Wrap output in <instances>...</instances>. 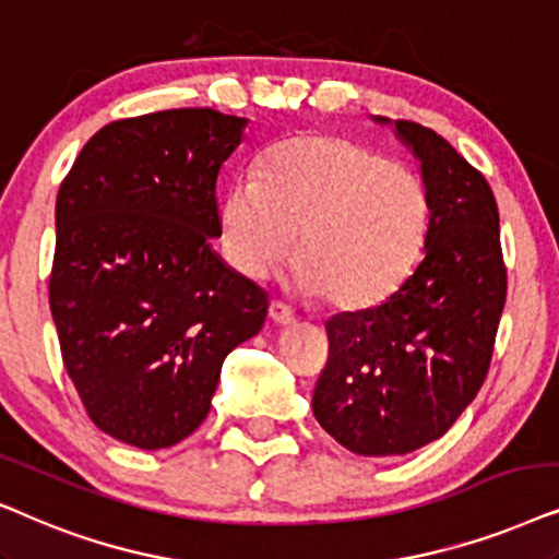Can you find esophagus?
<instances>
[{
	"label": "esophagus",
	"instance_id": "obj_1",
	"mask_svg": "<svg viewBox=\"0 0 559 559\" xmlns=\"http://www.w3.org/2000/svg\"><path fill=\"white\" fill-rule=\"evenodd\" d=\"M267 317H271V322L278 324V326L296 324V314L286 307V304H281V301H271V307H267Z\"/></svg>",
	"mask_w": 559,
	"mask_h": 559
}]
</instances>
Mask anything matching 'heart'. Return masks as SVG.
I'll return each mask as SVG.
<instances>
[{
    "label": "heart",
    "mask_w": 559,
    "mask_h": 559,
    "mask_svg": "<svg viewBox=\"0 0 559 559\" xmlns=\"http://www.w3.org/2000/svg\"><path fill=\"white\" fill-rule=\"evenodd\" d=\"M237 273L263 275L292 255L294 286L334 311H368L412 275L429 227L416 174L337 132L271 147L260 174L229 186L219 212Z\"/></svg>",
    "instance_id": "obj_1"
}]
</instances>
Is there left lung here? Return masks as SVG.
Instances as JSON below:
<instances>
[{"instance_id":"8db88e82","label":"left lung","mask_w":559,"mask_h":559,"mask_svg":"<svg viewBox=\"0 0 559 559\" xmlns=\"http://www.w3.org/2000/svg\"><path fill=\"white\" fill-rule=\"evenodd\" d=\"M396 138L421 163L424 258L391 299L326 322L330 357L311 408L326 435L366 457L440 440L486 381L506 304L498 206L480 170L408 119Z\"/></svg>"}]
</instances>
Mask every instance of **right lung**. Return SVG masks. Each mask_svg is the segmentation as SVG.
Masks as SVG:
<instances>
[{
	"instance_id": "right-lung-1",
	"label": "right lung",
	"mask_w": 559,
	"mask_h": 559,
	"mask_svg": "<svg viewBox=\"0 0 559 559\" xmlns=\"http://www.w3.org/2000/svg\"><path fill=\"white\" fill-rule=\"evenodd\" d=\"M245 117L166 109L104 124L56 202L53 314L88 419L160 450L206 419L225 357L260 332L267 294L212 250L217 176Z\"/></svg>"
}]
</instances>
